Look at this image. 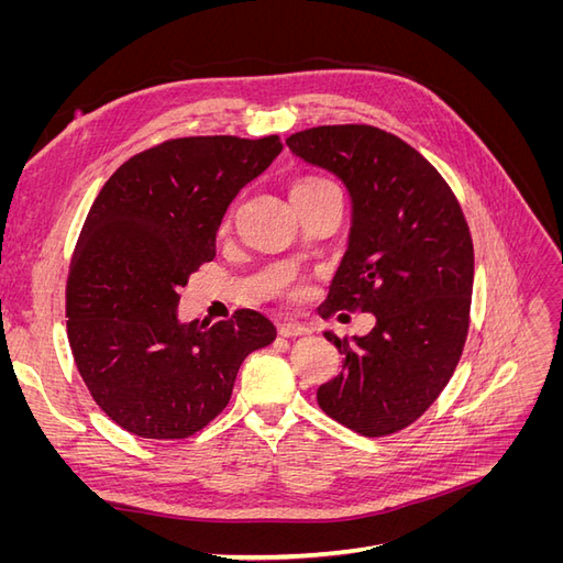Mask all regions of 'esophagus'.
Returning a JSON list of instances; mask_svg holds the SVG:
<instances>
[{
	"label": "esophagus",
	"mask_w": 563,
	"mask_h": 563,
	"mask_svg": "<svg viewBox=\"0 0 563 563\" xmlns=\"http://www.w3.org/2000/svg\"><path fill=\"white\" fill-rule=\"evenodd\" d=\"M279 335L300 338V335H310V329L305 327V323H298V321H284V323H279Z\"/></svg>",
	"instance_id": "obj_1"
}]
</instances>
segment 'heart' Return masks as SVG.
Instances as JSON below:
<instances>
[{
    "mask_svg": "<svg viewBox=\"0 0 563 563\" xmlns=\"http://www.w3.org/2000/svg\"><path fill=\"white\" fill-rule=\"evenodd\" d=\"M327 190H338L335 183H331L327 178H319V176H308V178H300L294 185L291 195H314V192H327Z\"/></svg>",
    "mask_w": 563,
    "mask_h": 563,
    "instance_id": "obj_1",
    "label": "heart"
}]
</instances>
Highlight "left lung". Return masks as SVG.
Returning a JSON list of instances; mask_svg holds the SVG:
<instances>
[{
	"label": "left lung",
	"instance_id": "1",
	"mask_svg": "<svg viewBox=\"0 0 563 563\" xmlns=\"http://www.w3.org/2000/svg\"><path fill=\"white\" fill-rule=\"evenodd\" d=\"M286 145L335 174L352 197L350 244L321 317H376L362 338L323 333L345 360L317 401L364 437L395 434L434 404L463 354L474 282L467 220L449 183L395 133L314 126L288 135Z\"/></svg>",
	"mask_w": 563,
	"mask_h": 563
}]
</instances>
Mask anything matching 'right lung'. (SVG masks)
<instances>
[{"label":"right lung","instance_id":"obj_1","mask_svg":"<svg viewBox=\"0 0 563 563\" xmlns=\"http://www.w3.org/2000/svg\"><path fill=\"white\" fill-rule=\"evenodd\" d=\"M279 152V135L164 141L119 166L91 203L67 272V340L93 401L126 432L207 428L242 362L277 338L255 310L180 323L178 291L216 258L230 201Z\"/></svg>","mask_w":563,"mask_h":563}]
</instances>
